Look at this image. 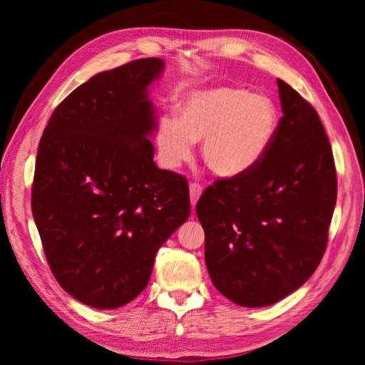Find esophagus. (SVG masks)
I'll list each match as a JSON object with an SVG mask.
<instances>
[{
  "mask_svg": "<svg viewBox=\"0 0 365 365\" xmlns=\"http://www.w3.org/2000/svg\"><path fill=\"white\" fill-rule=\"evenodd\" d=\"M202 193V187L200 183H190V201H191V206H196L197 200H200V196Z\"/></svg>",
  "mask_w": 365,
  "mask_h": 365,
  "instance_id": "obj_1",
  "label": "esophagus"
}]
</instances>
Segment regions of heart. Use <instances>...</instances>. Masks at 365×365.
Segmentation results:
<instances>
[{"label": "heart", "instance_id": "obj_1", "mask_svg": "<svg viewBox=\"0 0 365 365\" xmlns=\"http://www.w3.org/2000/svg\"><path fill=\"white\" fill-rule=\"evenodd\" d=\"M280 125L277 104L267 95L238 85L191 91L178 104V119L160 120L156 145L160 164L174 170L188 160L195 141L215 175L240 177L269 153Z\"/></svg>", "mask_w": 365, "mask_h": 365}]
</instances>
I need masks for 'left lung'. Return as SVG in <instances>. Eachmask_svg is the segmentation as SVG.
<instances>
[{"mask_svg": "<svg viewBox=\"0 0 365 365\" xmlns=\"http://www.w3.org/2000/svg\"><path fill=\"white\" fill-rule=\"evenodd\" d=\"M283 117L255 169L207 187L196 205L214 287L243 307L280 301L309 280L336 205L330 141L311 104L277 80Z\"/></svg>", "mask_w": 365, "mask_h": 365, "instance_id": "1", "label": "left lung"}]
</instances>
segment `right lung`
Here are the masks:
<instances>
[{"label":"right lung","instance_id":"right-lung-1","mask_svg":"<svg viewBox=\"0 0 365 365\" xmlns=\"http://www.w3.org/2000/svg\"><path fill=\"white\" fill-rule=\"evenodd\" d=\"M163 71V59L146 58L96 73L54 109L40 140L32 214L53 275L86 306L137 298L190 215L185 177L153 160L148 86Z\"/></svg>","mask_w":365,"mask_h":365}]
</instances>
